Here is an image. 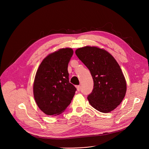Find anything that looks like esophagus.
Masks as SVG:
<instances>
[{"mask_svg":"<svg viewBox=\"0 0 149 149\" xmlns=\"http://www.w3.org/2000/svg\"><path fill=\"white\" fill-rule=\"evenodd\" d=\"M76 88H77V91H80V90H81V86H76Z\"/></svg>","mask_w":149,"mask_h":149,"instance_id":"1","label":"esophagus"}]
</instances>
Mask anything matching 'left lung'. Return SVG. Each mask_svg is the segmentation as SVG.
Here are the masks:
<instances>
[{"mask_svg":"<svg viewBox=\"0 0 149 149\" xmlns=\"http://www.w3.org/2000/svg\"><path fill=\"white\" fill-rule=\"evenodd\" d=\"M77 56L90 70L93 89L88 97L97 111L109 113L120 104L127 91L126 79L112 55L97 46H86L76 49Z\"/></svg>","mask_w":149,"mask_h":149,"instance_id":"1","label":"left lung"}]
</instances>
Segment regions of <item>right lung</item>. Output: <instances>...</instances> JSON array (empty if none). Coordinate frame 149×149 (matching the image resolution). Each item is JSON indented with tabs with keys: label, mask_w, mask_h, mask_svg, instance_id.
Instances as JSON below:
<instances>
[{
	"label": "right lung",
	"mask_w": 149,
	"mask_h": 149,
	"mask_svg": "<svg viewBox=\"0 0 149 149\" xmlns=\"http://www.w3.org/2000/svg\"><path fill=\"white\" fill-rule=\"evenodd\" d=\"M74 51L61 48L42 61L35 76L33 93L39 109L46 115L56 116L71 103L76 88L69 83L68 66Z\"/></svg>",
	"instance_id": "obj_1"
}]
</instances>
